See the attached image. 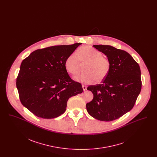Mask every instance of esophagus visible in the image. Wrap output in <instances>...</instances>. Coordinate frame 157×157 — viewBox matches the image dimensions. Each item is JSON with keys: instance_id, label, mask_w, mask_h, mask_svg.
Segmentation results:
<instances>
[{"instance_id": "34e87169", "label": "esophagus", "mask_w": 157, "mask_h": 157, "mask_svg": "<svg viewBox=\"0 0 157 157\" xmlns=\"http://www.w3.org/2000/svg\"><path fill=\"white\" fill-rule=\"evenodd\" d=\"M82 88H83V90L85 91V90H86V86L83 85H82Z\"/></svg>"}]
</instances>
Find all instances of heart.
<instances>
[{"instance_id":"b5f03b06","label":"heart","mask_w":157,"mask_h":157,"mask_svg":"<svg viewBox=\"0 0 157 157\" xmlns=\"http://www.w3.org/2000/svg\"><path fill=\"white\" fill-rule=\"evenodd\" d=\"M86 63L85 72L77 75L75 81L90 84L101 82L107 77L111 69V62L97 49L88 46L81 47L76 52L69 55L65 60V67L72 75H76L80 71L81 64Z\"/></svg>"}]
</instances>
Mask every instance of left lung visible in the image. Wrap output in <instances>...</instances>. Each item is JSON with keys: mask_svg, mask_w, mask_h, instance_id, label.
Returning <instances> with one entry per match:
<instances>
[{"mask_svg": "<svg viewBox=\"0 0 157 157\" xmlns=\"http://www.w3.org/2000/svg\"><path fill=\"white\" fill-rule=\"evenodd\" d=\"M93 46L109 59L111 69L101 84L87 88L94 98L86 105V109L97 120L111 121L134 107L141 90V70L138 63L125 51L109 45Z\"/></svg>", "mask_w": 157, "mask_h": 157, "instance_id": "obj_1", "label": "left lung"}]
</instances>
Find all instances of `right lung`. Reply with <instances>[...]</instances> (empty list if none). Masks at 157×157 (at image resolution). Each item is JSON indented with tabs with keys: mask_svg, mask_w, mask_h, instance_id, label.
<instances>
[{
	"mask_svg": "<svg viewBox=\"0 0 157 157\" xmlns=\"http://www.w3.org/2000/svg\"><path fill=\"white\" fill-rule=\"evenodd\" d=\"M81 43L37 49L21 65L16 87L22 104L37 117L52 119L63 114L69 98L83 92L65 67L67 56Z\"/></svg>",
	"mask_w": 157,
	"mask_h": 157,
	"instance_id": "add662e5",
	"label": "right lung"
}]
</instances>
